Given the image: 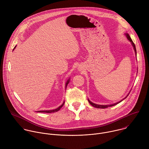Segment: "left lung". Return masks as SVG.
Returning a JSON list of instances; mask_svg holds the SVG:
<instances>
[{
	"mask_svg": "<svg viewBox=\"0 0 149 149\" xmlns=\"http://www.w3.org/2000/svg\"><path fill=\"white\" fill-rule=\"evenodd\" d=\"M125 35L127 36V39L131 42V44L132 45V46H133V47H134V50H135V54H136V47H135V44H134V43L133 42V41H132V40L131 39V37H130V35L128 34V33H125ZM130 94V93H129ZM128 94V95H129ZM128 95L124 98V99H125V98H127V96H128ZM123 99V100H124ZM123 100H121V101H120L119 102H117V103H114V104H110V105H99V104H95V103H92V102H91L89 99H88V102H89V103L93 106V107H96V108H99V109H105V108H107V107H112V106H115V105H116V104H118L119 103H120L121 102H122Z\"/></svg>",
	"mask_w": 149,
	"mask_h": 149,
	"instance_id": "8db88e82",
	"label": "left lung"
}]
</instances>
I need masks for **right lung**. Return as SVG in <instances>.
Segmentation results:
<instances>
[{
  "mask_svg": "<svg viewBox=\"0 0 149 149\" xmlns=\"http://www.w3.org/2000/svg\"><path fill=\"white\" fill-rule=\"evenodd\" d=\"M15 46L14 47V49H15ZM13 49V50H14ZM69 82H70V79H68V80L67 81V82H66V84H65V89H66V88H67V85L68 84V83H69ZM64 104V102H63V103L60 106H59L58 108H57V109H54V110H43V111H38L37 112H39V113H55V112H57V111H58V110H60V109L63 106V105Z\"/></svg>",
  "mask_w": 149,
  "mask_h": 149,
  "instance_id": "right-lung-1",
  "label": "right lung"
}]
</instances>
